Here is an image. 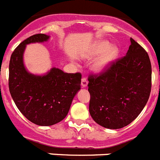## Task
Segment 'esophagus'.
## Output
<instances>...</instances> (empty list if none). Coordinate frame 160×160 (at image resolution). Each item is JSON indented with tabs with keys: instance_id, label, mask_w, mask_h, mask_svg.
<instances>
[{
	"instance_id": "obj_1",
	"label": "esophagus",
	"mask_w": 160,
	"mask_h": 160,
	"mask_svg": "<svg viewBox=\"0 0 160 160\" xmlns=\"http://www.w3.org/2000/svg\"><path fill=\"white\" fill-rule=\"evenodd\" d=\"M87 84H88V81H87V78L83 77L82 78V82H81L82 87H87Z\"/></svg>"
}]
</instances>
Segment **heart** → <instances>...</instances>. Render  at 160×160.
I'll use <instances>...</instances> for the list:
<instances>
[{"mask_svg":"<svg viewBox=\"0 0 160 160\" xmlns=\"http://www.w3.org/2000/svg\"><path fill=\"white\" fill-rule=\"evenodd\" d=\"M110 46L111 45L108 42L102 41V42H98L94 47V53L96 54H101V53H104L94 65V69L95 71L101 72L106 70L109 66V65L111 64L118 56V48L115 46H111V47Z\"/></svg>","mask_w":160,"mask_h":160,"instance_id":"b5f03b06","label":"heart"}]
</instances>
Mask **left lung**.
Here are the masks:
<instances>
[{
	"instance_id": "1",
	"label": "left lung",
	"mask_w": 160,
	"mask_h": 160,
	"mask_svg": "<svg viewBox=\"0 0 160 160\" xmlns=\"http://www.w3.org/2000/svg\"><path fill=\"white\" fill-rule=\"evenodd\" d=\"M89 111L103 128L119 129L138 117L152 89V64L146 50L131 38L124 57L88 77Z\"/></svg>"
}]
</instances>
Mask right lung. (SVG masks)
I'll return each instance as SVG.
<instances>
[{
  "label": "right lung",
  "mask_w": 160,
  "mask_h": 160,
  "mask_svg": "<svg viewBox=\"0 0 160 160\" xmlns=\"http://www.w3.org/2000/svg\"><path fill=\"white\" fill-rule=\"evenodd\" d=\"M49 38L43 33L29 37L14 49L9 61L8 88L12 99L25 118L39 126H51L64 119L81 87V73L52 68L46 75L38 76L26 70L23 63L26 45Z\"/></svg>",
  "instance_id": "1"
}]
</instances>
